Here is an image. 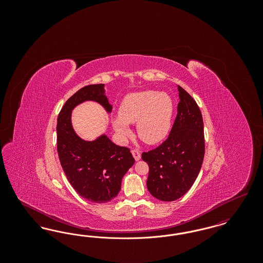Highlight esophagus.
<instances>
[{"label":"esophagus","mask_w":263,"mask_h":263,"mask_svg":"<svg viewBox=\"0 0 263 263\" xmlns=\"http://www.w3.org/2000/svg\"><path fill=\"white\" fill-rule=\"evenodd\" d=\"M132 155H133V157H134V159H135L136 161H139V160L141 159V152L138 150V149L132 150Z\"/></svg>","instance_id":"34e87169"}]
</instances>
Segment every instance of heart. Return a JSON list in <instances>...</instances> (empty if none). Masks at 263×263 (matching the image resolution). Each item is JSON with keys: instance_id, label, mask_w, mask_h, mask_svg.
<instances>
[{"instance_id": "obj_1", "label": "heart", "mask_w": 263, "mask_h": 263, "mask_svg": "<svg viewBox=\"0 0 263 263\" xmlns=\"http://www.w3.org/2000/svg\"><path fill=\"white\" fill-rule=\"evenodd\" d=\"M174 114V101L165 93L145 90L126 96L121 101L118 115L113 119V127L123 139L131 136L127 124H136L139 138L154 145L166 136Z\"/></svg>"}]
</instances>
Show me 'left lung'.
I'll return each instance as SVG.
<instances>
[{"instance_id": "8db88e82", "label": "left lung", "mask_w": 263, "mask_h": 263, "mask_svg": "<svg viewBox=\"0 0 263 263\" xmlns=\"http://www.w3.org/2000/svg\"><path fill=\"white\" fill-rule=\"evenodd\" d=\"M177 114L168 137L156 149L143 152L149 165L147 187L162 201L183 196L200 172L205 154L204 124L196 101L178 86Z\"/></svg>"}]
</instances>
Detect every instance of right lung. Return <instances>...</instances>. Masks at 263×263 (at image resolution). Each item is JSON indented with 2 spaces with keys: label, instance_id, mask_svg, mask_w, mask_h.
Masks as SVG:
<instances>
[{
  "label": "right lung",
  "instance_id": "obj_1",
  "mask_svg": "<svg viewBox=\"0 0 263 263\" xmlns=\"http://www.w3.org/2000/svg\"><path fill=\"white\" fill-rule=\"evenodd\" d=\"M103 87L98 84L79 89L63 105L56 127L57 152L65 175L79 195L95 203H105L117 196L123 175L135 163L129 148L115 145L105 135L87 142L73 130L72 109L83 101H98L111 111Z\"/></svg>",
  "mask_w": 263,
  "mask_h": 263
}]
</instances>
